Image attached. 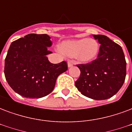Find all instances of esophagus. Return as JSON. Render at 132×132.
<instances>
[{"mask_svg":"<svg viewBox=\"0 0 132 132\" xmlns=\"http://www.w3.org/2000/svg\"><path fill=\"white\" fill-rule=\"evenodd\" d=\"M74 65V62L72 60H68V67H71Z\"/></svg>","mask_w":132,"mask_h":132,"instance_id":"1","label":"esophagus"}]
</instances>
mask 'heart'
<instances>
[{
  "mask_svg": "<svg viewBox=\"0 0 132 132\" xmlns=\"http://www.w3.org/2000/svg\"><path fill=\"white\" fill-rule=\"evenodd\" d=\"M64 55L75 57L81 62H90L96 57L99 53L98 42L93 39H79L66 41L59 46Z\"/></svg>",
  "mask_w": 132,
  "mask_h": 132,
  "instance_id": "b5f03b06",
  "label": "heart"
}]
</instances>
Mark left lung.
Returning a JSON list of instances; mask_svg holds the SVG:
<instances>
[{
    "label": "left lung",
    "instance_id": "left-lung-1",
    "mask_svg": "<svg viewBox=\"0 0 132 132\" xmlns=\"http://www.w3.org/2000/svg\"><path fill=\"white\" fill-rule=\"evenodd\" d=\"M93 36L100 44L97 59L77 65L81 73L75 84L84 96L102 100L113 96L122 87L127 64L121 46L104 35Z\"/></svg>",
    "mask_w": 132,
    "mask_h": 132
}]
</instances>
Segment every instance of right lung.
<instances>
[{
	"label": "right lung",
	"instance_id": "right-lung-1",
	"mask_svg": "<svg viewBox=\"0 0 132 132\" xmlns=\"http://www.w3.org/2000/svg\"><path fill=\"white\" fill-rule=\"evenodd\" d=\"M52 42L48 35L29 34L13 42L5 59V76L16 93L28 98H40L55 88L60 74L68 70L65 61L53 64L46 55Z\"/></svg>",
	"mask_w": 132,
	"mask_h": 132
}]
</instances>
